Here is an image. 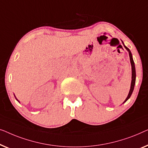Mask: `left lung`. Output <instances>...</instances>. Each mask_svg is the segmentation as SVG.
<instances>
[{
	"instance_id": "8db88e82",
	"label": "left lung",
	"mask_w": 148,
	"mask_h": 148,
	"mask_svg": "<svg viewBox=\"0 0 148 148\" xmlns=\"http://www.w3.org/2000/svg\"><path fill=\"white\" fill-rule=\"evenodd\" d=\"M122 43L123 44L125 48L129 52V55H130V62H131V65H132V82H131V87H130V92H129V94L127 95V97L126 99L125 100V101L123 103V104L125 103V102L127 101V100L130 99L131 96L132 95V92L133 91H134V86H135V84H136V67H135V63L134 62V59H133V56H132V52H131L130 49L128 48V47H127L125 45H124L123 42Z\"/></svg>"
}]
</instances>
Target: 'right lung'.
<instances>
[{
    "label": "right lung",
    "instance_id": "add662e5",
    "mask_svg": "<svg viewBox=\"0 0 148 148\" xmlns=\"http://www.w3.org/2000/svg\"><path fill=\"white\" fill-rule=\"evenodd\" d=\"M14 97H15V99H16V101H17L18 102V103H20V102H19V101H18V100L17 99H16V97H15V95H14Z\"/></svg>",
    "mask_w": 148,
    "mask_h": 148
}]
</instances>
